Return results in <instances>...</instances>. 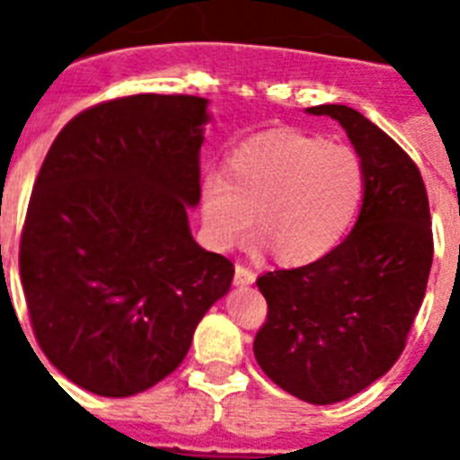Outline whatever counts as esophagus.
Here are the masks:
<instances>
[{
  "instance_id": "obj_1",
  "label": "esophagus",
  "mask_w": 460,
  "mask_h": 460,
  "mask_svg": "<svg viewBox=\"0 0 460 460\" xmlns=\"http://www.w3.org/2000/svg\"><path fill=\"white\" fill-rule=\"evenodd\" d=\"M253 280H255V271L251 270V267L242 265V262L234 265V283H237V286H251Z\"/></svg>"
}]
</instances>
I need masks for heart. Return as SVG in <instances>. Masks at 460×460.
Returning a JSON list of instances; mask_svg holds the SVG:
<instances>
[{
    "instance_id": "1",
    "label": "heart",
    "mask_w": 460,
    "mask_h": 460,
    "mask_svg": "<svg viewBox=\"0 0 460 460\" xmlns=\"http://www.w3.org/2000/svg\"><path fill=\"white\" fill-rule=\"evenodd\" d=\"M364 198V165L345 145L299 131H270L242 142L227 170L200 189L202 226L217 249L255 227L283 265L323 258L348 233Z\"/></svg>"
}]
</instances>
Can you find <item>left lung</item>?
Segmentation results:
<instances>
[{"mask_svg": "<svg viewBox=\"0 0 460 460\" xmlns=\"http://www.w3.org/2000/svg\"><path fill=\"white\" fill-rule=\"evenodd\" d=\"M339 121L364 165L352 233L311 265L258 279L267 320L253 341L260 368L292 396L339 403L396 364L433 262L429 195L412 158L348 105H315Z\"/></svg>", "mask_w": 460, "mask_h": 460, "instance_id": "8db88e82", "label": "left lung"}]
</instances>
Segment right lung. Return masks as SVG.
<instances>
[{
	"label": "right lung",
	"mask_w": 460,
	"mask_h": 460,
	"mask_svg": "<svg viewBox=\"0 0 460 460\" xmlns=\"http://www.w3.org/2000/svg\"><path fill=\"white\" fill-rule=\"evenodd\" d=\"M207 99L136 93L92 105L55 137L34 181L20 279L43 355L110 398L154 387L233 283L198 246Z\"/></svg>",
	"instance_id": "right-lung-1"
}]
</instances>
